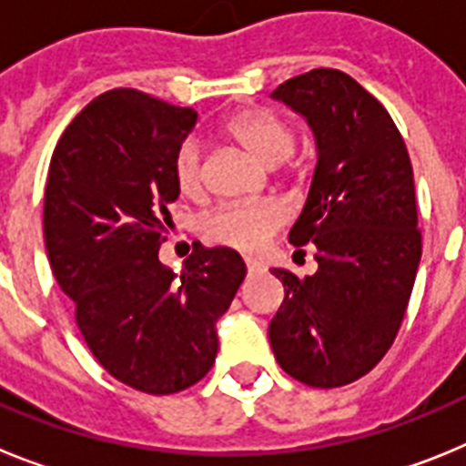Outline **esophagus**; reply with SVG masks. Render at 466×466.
<instances>
[{"instance_id": "obj_1", "label": "esophagus", "mask_w": 466, "mask_h": 466, "mask_svg": "<svg viewBox=\"0 0 466 466\" xmlns=\"http://www.w3.org/2000/svg\"><path fill=\"white\" fill-rule=\"evenodd\" d=\"M263 270V266L258 261H252V258H247V273L249 275H257V273H261Z\"/></svg>"}]
</instances>
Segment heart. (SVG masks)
Wrapping results in <instances>:
<instances>
[{
    "mask_svg": "<svg viewBox=\"0 0 466 466\" xmlns=\"http://www.w3.org/2000/svg\"><path fill=\"white\" fill-rule=\"evenodd\" d=\"M226 135L236 139L263 167H279L296 147L294 127L268 109H249L226 123ZM172 182L184 198L203 196V147L198 139L179 144L172 158ZM282 214L270 203H242L219 209L205 224L209 240L240 252H257L273 238Z\"/></svg>",
    "mask_w": 466,
    "mask_h": 466,
    "instance_id": "1",
    "label": "heart"
}]
</instances>
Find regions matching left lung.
<instances>
[{
    "label": "left lung",
    "instance_id": "obj_1",
    "mask_svg": "<svg viewBox=\"0 0 466 466\" xmlns=\"http://www.w3.org/2000/svg\"><path fill=\"white\" fill-rule=\"evenodd\" d=\"M270 97L306 118L317 167L291 245L317 273L273 268L284 300L268 327L275 360L310 387L366 376L397 339L422 257L413 167L392 116L339 69H312Z\"/></svg>",
    "mask_w": 466,
    "mask_h": 466
}]
</instances>
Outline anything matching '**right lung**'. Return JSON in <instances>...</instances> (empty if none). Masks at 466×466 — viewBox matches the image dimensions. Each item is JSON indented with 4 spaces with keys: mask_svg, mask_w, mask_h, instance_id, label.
Here are the masks:
<instances>
[{
    "mask_svg": "<svg viewBox=\"0 0 466 466\" xmlns=\"http://www.w3.org/2000/svg\"><path fill=\"white\" fill-rule=\"evenodd\" d=\"M198 114L135 88L106 90L53 151L44 240L105 371L147 394H175L212 369L217 319L245 279L228 247H193L177 278L158 258L179 198L172 158Z\"/></svg>",
    "mask_w": 466,
    "mask_h": 466,
    "instance_id": "right-lung-1",
    "label": "right lung"
}]
</instances>
